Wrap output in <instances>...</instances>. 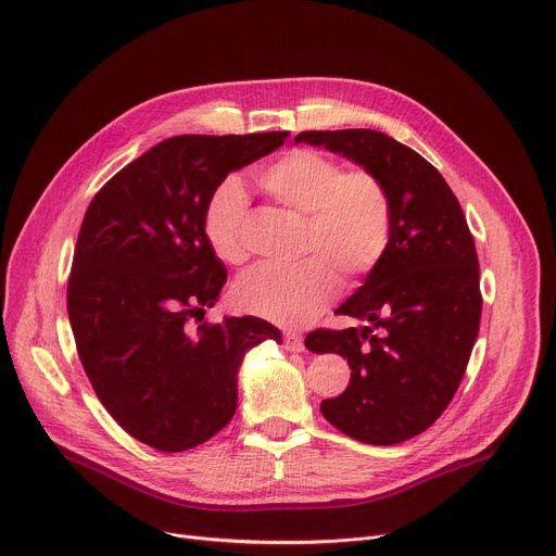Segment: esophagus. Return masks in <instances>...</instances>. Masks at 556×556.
<instances>
[{"mask_svg": "<svg viewBox=\"0 0 556 556\" xmlns=\"http://www.w3.org/2000/svg\"><path fill=\"white\" fill-rule=\"evenodd\" d=\"M282 344H285L287 351H302L304 349V342H302V338L298 333H285Z\"/></svg>", "mask_w": 556, "mask_h": 556, "instance_id": "obj_1", "label": "esophagus"}]
</instances>
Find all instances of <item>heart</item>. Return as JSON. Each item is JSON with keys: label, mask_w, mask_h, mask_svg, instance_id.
I'll return each instance as SVG.
<instances>
[{"label": "heart", "mask_w": 556, "mask_h": 556, "mask_svg": "<svg viewBox=\"0 0 556 556\" xmlns=\"http://www.w3.org/2000/svg\"><path fill=\"white\" fill-rule=\"evenodd\" d=\"M258 188L282 210L302 216L295 267H254L238 278V309L298 327L316 318L340 289L338 271L353 280L371 274L387 256L393 236V203L384 180L364 167L344 169L318 150L298 148L256 174ZM250 203L236 178L212 192L203 231L212 252L227 265L250 258L247 247Z\"/></svg>", "instance_id": "1"}]
</instances>
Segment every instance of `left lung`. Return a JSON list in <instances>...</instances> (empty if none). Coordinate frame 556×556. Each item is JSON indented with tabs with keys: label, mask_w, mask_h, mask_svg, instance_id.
<instances>
[{
	"label": "left lung",
	"mask_w": 556,
	"mask_h": 556,
	"mask_svg": "<svg viewBox=\"0 0 556 556\" xmlns=\"http://www.w3.org/2000/svg\"><path fill=\"white\" fill-rule=\"evenodd\" d=\"M300 141L376 172L391 194L389 252L338 309L362 327L316 329L304 344L351 366L346 391L320 404L327 421L357 442L393 446L433 426L466 374L481 320L475 238L444 176L389 135L312 130Z\"/></svg>",
	"instance_id": "obj_1"
}]
</instances>
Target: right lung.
I'll list each match as a JSON object with an SVG mask.
<instances>
[{
    "label": "right lung",
    "instance_id": "right-lung-1",
    "mask_svg": "<svg viewBox=\"0 0 556 556\" xmlns=\"http://www.w3.org/2000/svg\"><path fill=\"white\" fill-rule=\"evenodd\" d=\"M287 137L165 139L116 172L84 216L68 278L77 353L114 421L161 453L194 448L225 428L244 351L280 342L254 316L203 323L227 282L203 214L229 172Z\"/></svg>",
    "mask_w": 556,
    "mask_h": 556
}]
</instances>
